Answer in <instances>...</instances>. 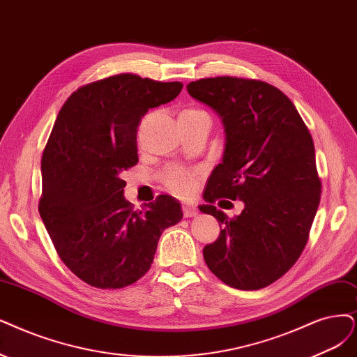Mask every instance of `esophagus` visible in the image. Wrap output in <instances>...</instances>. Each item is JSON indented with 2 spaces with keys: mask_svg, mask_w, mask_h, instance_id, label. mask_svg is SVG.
<instances>
[{
  "mask_svg": "<svg viewBox=\"0 0 357 357\" xmlns=\"http://www.w3.org/2000/svg\"><path fill=\"white\" fill-rule=\"evenodd\" d=\"M182 212H183V216H185V218H194V216H197V213H199V210H197L191 204H183Z\"/></svg>",
  "mask_w": 357,
  "mask_h": 357,
  "instance_id": "obj_1",
  "label": "esophagus"
}]
</instances>
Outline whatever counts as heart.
I'll return each mask as SVG.
<instances>
[{
  "mask_svg": "<svg viewBox=\"0 0 357 357\" xmlns=\"http://www.w3.org/2000/svg\"><path fill=\"white\" fill-rule=\"evenodd\" d=\"M179 116L182 117H199V116H207L206 112L200 109H187L183 110ZM163 181L166 187L178 195H187L195 182V176L192 172H188L182 167H170L163 174Z\"/></svg>",
  "mask_w": 357,
  "mask_h": 357,
  "instance_id": "obj_1",
  "label": "heart"
}]
</instances>
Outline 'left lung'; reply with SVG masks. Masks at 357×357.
<instances>
[{
    "label": "left lung",
    "instance_id": "obj_1",
    "mask_svg": "<svg viewBox=\"0 0 357 357\" xmlns=\"http://www.w3.org/2000/svg\"><path fill=\"white\" fill-rule=\"evenodd\" d=\"M187 91L225 129L204 202L244 203L234 219L212 204L200 207L223 227L203 250L206 265L232 288H265L300 257L321 202L312 135L291 100L266 82L220 76L190 82Z\"/></svg>",
    "mask_w": 357,
    "mask_h": 357
}]
</instances>
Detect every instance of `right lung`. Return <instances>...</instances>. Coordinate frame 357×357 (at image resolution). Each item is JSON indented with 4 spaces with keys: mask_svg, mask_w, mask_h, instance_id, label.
I'll use <instances>...</instances> for the list:
<instances>
[{
    "mask_svg": "<svg viewBox=\"0 0 357 357\" xmlns=\"http://www.w3.org/2000/svg\"><path fill=\"white\" fill-rule=\"evenodd\" d=\"M181 82L122 73L66 100L43 154L39 215L60 259L97 288H123L149 272L181 203L158 195L144 210L125 199L123 170L138 163L137 130L149 109L175 100Z\"/></svg>",
    "mask_w": 357,
    "mask_h": 357,
    "instance_id": "obj_1",
    "label": "right lung"
}]
</instances>
